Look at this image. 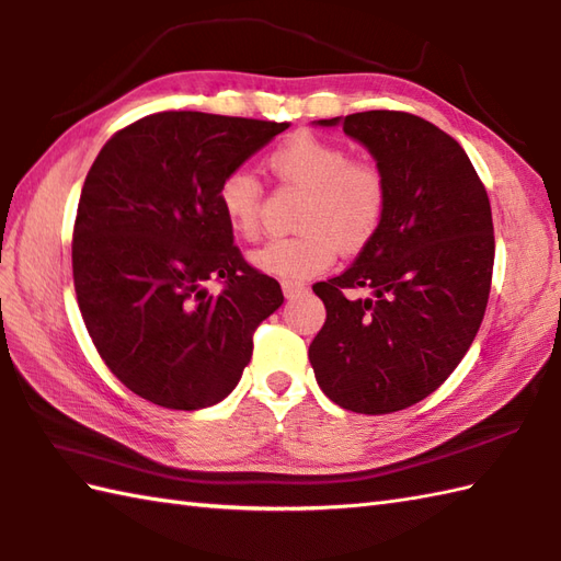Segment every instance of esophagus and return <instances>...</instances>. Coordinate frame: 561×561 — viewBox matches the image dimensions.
<instances>
[{
	"mask_svg": "<svg viewBox=\"0 0 561 561\" xmlns=\"http://www.w3.org/2000/svg\"><path fill=\"white\" fill-rule=\"evenodd\" d=\"M282 289H284V296L291 298V296H298L306 291V284L301 279H282Z\"/></svg>",
	"mask_w": 561,
	"mask_h": 561,
	"instance_id": "esophagus-1",
	"label": "esophagus"
}]
</instances>
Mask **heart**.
Segmentation results:
<instances>
[{"label":"heart","mask_w":561,"mask_h":561,"mask_svg":"<svg viewBox=\"0 0 561 561\" xmlns=\"http://www.w3.org/2000/svg\"><path fill=\"white\" fill-rule=\"evenodd\" d=\"M270 172L282 186L304 191L294 237L275 239L251 255L253 265L277 277H310L328 270L342 251H358L380 229L389 181L385 169L368 158H348L342 142L298 131L267 154ZM219 210L245 241L263 231V186L237 169L221 179Z\"/></svg>","instance_id":"b5f03b06"}]
</instances>
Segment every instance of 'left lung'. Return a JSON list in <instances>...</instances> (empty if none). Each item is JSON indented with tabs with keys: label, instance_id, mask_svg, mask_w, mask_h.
Here are the masks:
<instances>
[{
	"label": "left lung",
	"instance_id": "1",
	"mask_svg": "<svg viewBox=\"0 0 561 561\" xmlns=\"http://www.w3.org/2000/svg\"><path fill=\"white\" fill-rule=\"evenodd\" d=\"M389 181L387 213L356 263L312 284L328 320L308 348L320 389L366 415L419 403L447 380L483 322L494 231L463 148L421 116L370 110L344 119ZM370 288V299L353 291Z\"/></svg>",
	"mask_w": 561,
	"mask_h": 561
}]
</instances>
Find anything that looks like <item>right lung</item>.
<instances>
[{"instance_id": "right-lung-1", "label": "right lung", "mask_w": 561, "mask_h": 561, "mask_svg": "<svg viewBox=\"0 0 561 561\" xmlns=\"http://www.w3.org/2000/svg\"><path fill=\"white\" fill-rule=\"evenodd\" d=\"M289 124L158 112L104 142L78 201L73 289L100 358L134 394L195 411L225 399L284 294L245 263L221 179ZM207 280H219L213 295Z\"/></svg>"}]
</instances>
